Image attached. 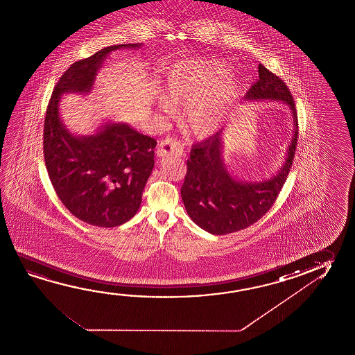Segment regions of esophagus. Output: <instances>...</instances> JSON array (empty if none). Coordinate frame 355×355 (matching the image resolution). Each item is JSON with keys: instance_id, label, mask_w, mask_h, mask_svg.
Instances as JSON below:
<instances>
[{"instance_id": "obj_1", "label": "esophagus", "mask_w": 355, "mask_h": 355, "mask_svg": "<svg viewBox=\"0 0 355 355\" xmlns=\"http://www.w3.org/2000/svg\"><path fill=\"white\" fill-rule=\"evenodd\" d=\"M157 156L164 157V156H180L183 153V146L180 141L167 137L159 142L157 148Z\"/></svg>"}]
</instances>
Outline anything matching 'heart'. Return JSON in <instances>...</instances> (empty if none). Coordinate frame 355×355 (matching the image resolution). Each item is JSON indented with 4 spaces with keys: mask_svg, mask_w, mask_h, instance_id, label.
I'll return each mask as SVG.
<instances>
[{
    "mask_svg": "<svg viewBox=\"0 0 355 355\" xmlns=\"http://www.w3.org/2000/svg\"><path fill=\"white\" fill-rule=\"evenodd\" d=\"M227 74L229 67L221 60L193 58L175 63L164 76L166 95L172 103H183V121L198 137L220 128L240 96L241 84ZM169 100L161 96L158 107L172 110Z\"/></svg>",
    "mask_w": 355,
    "mask_h": 355,
    "instance_id": "b5f03b06",
    "label": "heart"
}]
</instances>
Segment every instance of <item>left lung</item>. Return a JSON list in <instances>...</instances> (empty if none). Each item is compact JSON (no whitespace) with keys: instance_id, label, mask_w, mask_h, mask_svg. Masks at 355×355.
<instances>
[{"instance_id":"8db88e82","label":"left lung","mask_w":355,"mask_h":355,"mask_svg":"<svg viewBox=\"0 0 355 355\" xmlns=\"http://www.w3.org/2000/svg\"><path fill=\"white\" fill-rule=\"evenodd\" d=\"M245 99L276 100L288 105L293 116V137L277 175L260 182L238 180L230 175L223 158L221 131L193 145L180 196L191 219L214 235L235 233L261 219L279 197L295 157L298 120L295 101L285 82L260 64L259 79Z\"/></svg>"}]
</instances>
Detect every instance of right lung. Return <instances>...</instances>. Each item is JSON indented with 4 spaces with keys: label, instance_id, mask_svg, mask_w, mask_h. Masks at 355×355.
<instances>
[{
    "label": "right lung",
    "instance_id": "right-lung-1",
    "mask_svg": "<svg viewBox=\"0 0 355 355\" xmlns=\"http://www.w3.org/2000/svg\"><path fill=\"white\" fill-rule=\"evenodd\" d=\"M140 46H110L73 63L48 103L43 153L49 180L65 208L95 227H117L137 213L157 142L120 122L106 123L95 135L74 136L59 116V100L64 93H89L111 52Z\"/></svg>",
    "mask_w": 355,
    "mask_h": 355
}]
</instances>
